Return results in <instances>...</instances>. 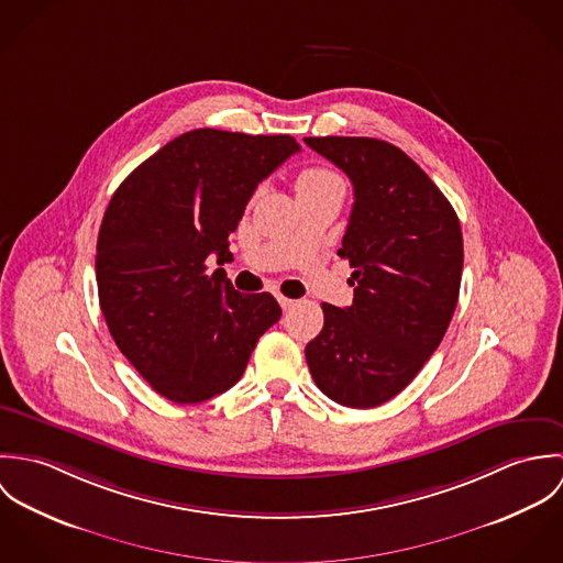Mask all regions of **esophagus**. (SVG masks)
<instances>
[{
    "instance_id": "34e87169",
    "label": "esophagus",
    "mask_w": 563,
    "mask_h": 563,
    "mask_svg": "<svg viewBox=\"0 0 563 563\" xmlns=\"http://www.w3.org/2000/svg\"><path fill=\"white\" fill-rule=\"evenodd\" d=\"M277 301H279V306H282L284 310H290V308L295 306V301L288 299V297H284V295H277Z\"/></svg>"
}]
</instances>
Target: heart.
<instances>
[{
	"label": "heart",
	"instance_id": "heart-1",
	"mask_svg": "<svg viewBox=\"0 0 563 563\" xmlns=\"http://www.w3.org/2000/svg\"><path fill=\"white\" fill-rule=\"evenodd\" d=\"M331 179H338L335 173L327 170V168H308L299 175L297 179V190H303V188H312V186H321L324 181H331Z\"/></svg>",
	"mask_w": 563,
	"mask_h": 563
}]
</instances>
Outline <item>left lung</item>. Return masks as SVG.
Listing matches in <instances>:
<instances>
[{
	"label": "left lung",
	"instance_id": "1",
	"mask_svg": "<svg viewBox=\"0 0 563 563\" xmlns=\"http://www.w3.org/2000/svg\"><path fill=\"white\" fill-rule=\"evenodd\" d=\"M303 141L349 175L355 195L338 249L353 266V303H322L324 324L306 360L331 401L377 407L409 386L453 319L464 266L460 219L399 147L364 136Z\"/></svg>",
	"mask_w": 563,
	"mask_h": 563
}]
</instances>
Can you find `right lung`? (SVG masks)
<instances>
[{"mask_svg":"<svg viewBox=\"0 0 563 563\" xmlns=\"http://www.w3.org/2000/svg\"><path fill=\"white\" fill-rule=\"evenodd\" d=\"M299 150L288 134L192 130L112 195L97 239L99 306L119 351L164 399L230 390L279 321L271 292L241 295L208 257L232 260L230 234L257 184Z\"/></svg>","mask_w":563,"mask_h":563,"instance_id":"obj_1","label":"right lung"}]
</instances>
